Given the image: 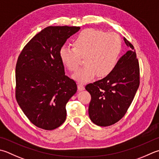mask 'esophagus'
Returning a JSON list of instances; mask_svg holds the SVG:
<instances>
[{
	"label": "esophagus",
	"instance_id": "34e87169",
	"mask_svg": "<svg viewBox=\"0 0 159 159\" xmlns=\"http://www.w3.org/2000/svg\"><path fill=\"white\" fill-rule=\"evenodd\" d=\"M78 89H79V91H82V90L85 89V87H84L83 84L79 83V84H78Z\"/></svg>",
	"mask_w": 159,
	"mask_h": 159
}]
</instances>
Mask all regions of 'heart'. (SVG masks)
I'll return each mask as SVG.
<instances>
[{
    "label": "heart",
    "instance_id": "b5f03b06",
    "mask_svg": "<svg viewBox=\"0 0 159 159\" xmlns=\"http://www.w3.org/2000/svg\"><path fill=\"white\" fill-rule=\"evenodd\" d=\"M73 48L63 46L59 56L62 63L70 71L75 72L83 58L85 65L74 75L79 82L87 83L112 72L119 61L121 40L114 33L86 29L80 32L72 41Z\"/></svg>",
    "mask_w": 159,
    "mask_h": 159
}]
</instances>
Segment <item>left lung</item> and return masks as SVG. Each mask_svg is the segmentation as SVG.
Masks as SVG:
<instances>
[{"label": "left lung", "instance_id": "1", "mask_svg": "<svg viewBox=\"0 0 159 159\" xmlns=\"http://www.w3.org/2000/svg\"><path fill=\"white\" fill-rule=\"evenodd\" d=\"M130 50L121 57L112 72L101 80L89 83V116L96 125L106 127L125 116L140 84V68L134 48L124 38Z\"/></svg>", "mask_w": 159, "mask_h": 159}]
</instances>
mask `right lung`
<instances>
[{
  "label": "right lung",
  "instance_id": "1",
  "mask_svg": "<svg viewBox=\"0 0 159 159\" xmlns=\"http://www.w3.org/2000/svg\"><path fill=\"white\" fill-rule=\"evenodd\" d=\"M79 27L49 26L28 42L16 65V99L34 125L52 130L66 119V104L77 91L65 74L60 49Z\"/></svg>",
  "mask_w": 159,
  "mask_h": 159
}]
</instances>
